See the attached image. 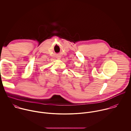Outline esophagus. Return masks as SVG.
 <instances>
[{
    "label": "esophagus",
    "instance_id": "esophagus-1",
    "mask_svg": "<svg viewBox=\"0 0 131 131\" xmlns=\"http://www.w3.org/2000/svg\"><path fill=\"white\" fill-rule=\"evenodd\" d=\"M58 59H60V58H59Z\"/></svg>",
    "mask_w": 131,
    "mask_h": 131
}]
</instances>
